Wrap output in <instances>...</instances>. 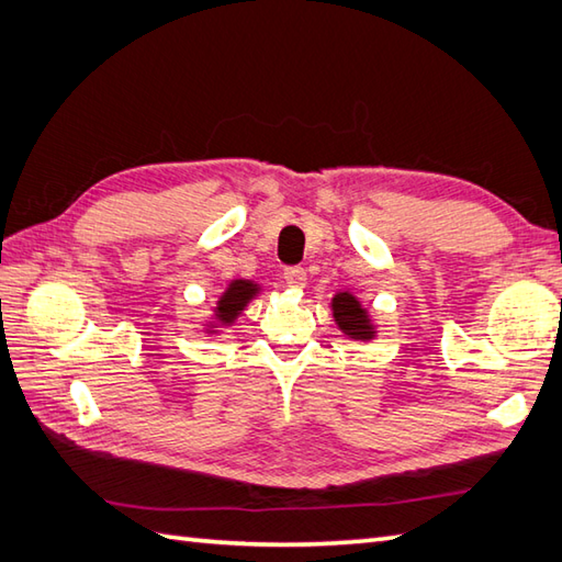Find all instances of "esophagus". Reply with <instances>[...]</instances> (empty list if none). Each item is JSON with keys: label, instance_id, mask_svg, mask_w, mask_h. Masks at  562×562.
I'll return each instance as SVG.
<instances>
[{"label": "esophagus", "instance_id": "1", "mask_svg": "<svg viewBox=\"0 0 562 562\" xmlns=\"http://www.w3.org/2000/svg\"><path fill=\"white\" fill-rule=\"evenodd\" d=\"M282 278H284V282H288L290 288H294V290H304V288H306V270L300 268V266L284 268Z\"/></svg>", "mask_w": 562, "mask_h": 562}]
</instances>
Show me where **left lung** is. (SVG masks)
<instances>
[{
	"label": "left lung",
	"mask_w": 562,
	"mask_h": 562,
	"mask_svg": "<svg viewBox=\"0 0 562 562\" xmlns=\"http://www.w3.org/2000/svg\"><path fill=\"white\" fill-rule=\"evenodd\" d=\"M333 306V318H336L338 328L345 333L348 338L355 340H372L374 338V326L372 318H369L367 308H362L360 300L350 292H338L330 300Z\"/></svg>",
	"instance_id": "1"
}]
</instances>
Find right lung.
Listing matches in <instances>:
<instances>
[{"label":"right lung","instance_id":"right-lung-1","mask_svg":"<svg viewBox=\"0 0 562 562\" xmlns=\"http://www.w3.org/2000/svg\"><path fill=\"white\" fill-rule=\"evenodd\" d=\"M258 290H260L258 284H254L250 280H232L229 288H226L224 294L220 296L217 306H214V321L207 324V330L214 333L217 328L232 326L238 318V314L246 308V304L258 294Z\"/></svg>","mask_w":562,"mask_h":562}]
</instances>
